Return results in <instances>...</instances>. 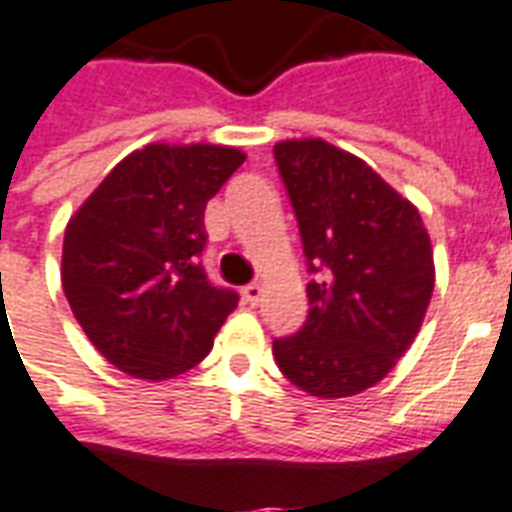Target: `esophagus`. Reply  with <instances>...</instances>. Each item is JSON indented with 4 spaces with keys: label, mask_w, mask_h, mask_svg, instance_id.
<instances>
[{
    "label": "esophagus",
    "mask_w": 512,
    "mask_h": 512,
    "mask_svg": "<svg viewBox=\"0 0 512 512\" xmlns=\"http://www.w3.org/2000/svg\"><path fill=\"white\" fill-rule=\"evenodd\" d=\"M261 294H264L261 283H248V286L242 289V300L248 302V305H256V302L261 300Z\"/></svg>",
    "instance_id": "obj_1"
}]
</instances>
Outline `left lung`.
<instances>
[{
    "label": "left lung",
    "mask_w": 512,
    "mask_h": 512,
    "mask_svg": "<svg viewBox=\"0 0 512 512\" xmlns=\"http://www.w3.org/2000/svg\"><path fill=\"white\" fill-rule=\"evenodd\" d=\"M275 160L297 212L308 319L272 343L281 374L313 398H349L390 374L434 294L431 237L412 201L324 138H286Z\"/></svg>",
    "instance_id": "1"
}]
</instances>
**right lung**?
Masks as SVG:
<instances>
[{
	"mask_svg": "<svg viewBox=\"0 0 512 512\" xmlns=\"http://www.w3.org/2000/svg\"><path fill=\"white\" fill-rule=\"evenodd\" d=\"M226 144L133 149L67 220L62 289L92 346L122 374L166 382L199 365L237 308L201 270L204 210L240 169Z\"/></svg>",
	"mask_w": 512,
	"mask_h": 512,
	"instance_id": "right-lung-1",
	"label": "right lung"
}]
</instances>
